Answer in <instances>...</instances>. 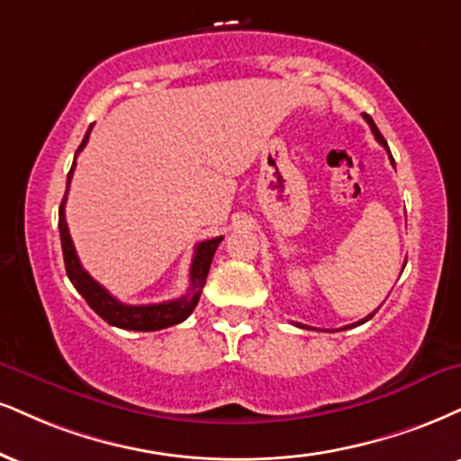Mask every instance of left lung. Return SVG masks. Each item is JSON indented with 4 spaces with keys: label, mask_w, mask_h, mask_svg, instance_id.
<instances>
[{
    "label": "left lung",
    "mask_w": 461,
    "mask_h": 461,
    "mask_svg": "<svg viewBox=\"0 0 461 461\" xmlns=\"http://www.w3.org/2000/svg\"><path fill=\"white\" fill-rule=\"evenodd\" d=\"M363 118H365V122H367V124H369V129H371V132H374L375 141H378V143H380V146H384V149H386V152H389L391 165H393V167H395V160H393V157H391V149H389V146H386V140H384V137H382V132L378 131V126H375V124H374V120H371V115H367V113H363ZM374 315H375V312H374V313H369V315H367V318H363V320H360V321H357V324H363V321H367V320H371V318H374ZM357 324H352V326H357ZM296 326H301V329H312V326H307V324H298V321H296ZM346 329H350V326H343V329H341V330H346Z\"/></svg>",
    "instance_id": "1"
}]
</instances>
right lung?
<instances>
[{
    "mask_svg": "<svg viewBox=\"0 0 461 461\" xmlns=\"http://www.w3.org/2000/svg\"><path fill=\"white\" fill-rule=\"evenodd\" d=\"M92 126L87 129L86 137H83L81 146L77 148V154L86 148L87 140H90ZM77 154L75 160H72V167L68 171V180H66V193L62 199V206H59V238H62V253H64V264H66V275L72 281V285L77 287V292L86 298L87 304L96 312L101 318L111 326H118V329L124 330H160L167 329V326L180 324L185 321L188 315L193 313L195 304L199 303V296H202V287L206 284V276L210 270V264H212L216 247L221 245L223 236H216L212 240L199 242L195 249V255H193L191 264V287L182 298H176V301L167 303H157V304H124L120 303L118 298L111 296V294L104 290V287L94 281L87 270L83 268L79 258H77L75 245H72V238L68 231V225H66V197H68V186L72 180V171H75L77 165Z\"/></svg>",
    "mask_w": 461,
    "mask_h": 461,
    "instance_id": "obj_1",
    "label": "right lung"
}]
</instances>
